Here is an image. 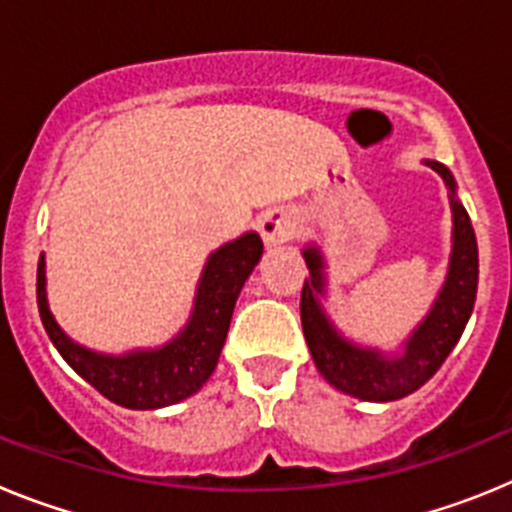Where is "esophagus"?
<instances>
[{"label":"esophagus","mask_w":512,"mask_h":512,"mask_svg":"<svg viewBox=\"0 0 512 512\" xmlns=\"http://www.w3.org/2000/svg\"><path fill=\"white\" fill-rule=\"evenodd\" d=\"M259 230H261V238H264L269 246H274V243H284L295 235L297 217L289 210H284V207H274V210H266L264 215L259 217Z\"/></svg>","instance_id":"34e87169"}]
</instances>
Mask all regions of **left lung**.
Instances as JSON below:
<instances>
[{
  "mask_svg": "<svg viewBox=\"0 0 512 512\" xmlns=\"http://www.w3.org/2000/svg\"><path fill=\"white\" fill-rule=\"evenodd\" d=\"M425 164L441 176L449 189V269L431 310L425 312V318L410 330L408 338L395 351L364 346L343 336L323 305L328 297V261L323 248L315 241L302 248L310 279H305L302 287L300 318L312 361L330 387L366 402H392L420 390L459 343L474 310L479 259L472 220L456 194L454 174L438 161L425 158Z\"/></svg>",
  "mask_w": 512,
  "mask_h": 512,
  "instance_id": "left-lung-1",
  "label": "left lung"
}]
</instances>
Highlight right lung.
Instances as JSON below:
<instances>
[{
    "label": "right lung",
    "instance_id": "right-lung-1",
    "mask_svg": "<svg viewBox=\"0 0 512 512\" xmlns=\"http://www.w3.org/2000/svg\"><path fill=\"white\" fill-rule=\"evenodd\" d=\"M264 243L259 233L238 235L207 256L197 279L192 312L184 328L161 346L104 354L81 346L53 318L45 289V256L38 264V310L43 328L63 361L97 392L120 408L158 410L187 400L215 372L230 318L243 284L259 264Z\"/></svg>",
    "mask_w": 512,
    "mask_h": 512
}]
</instances>
